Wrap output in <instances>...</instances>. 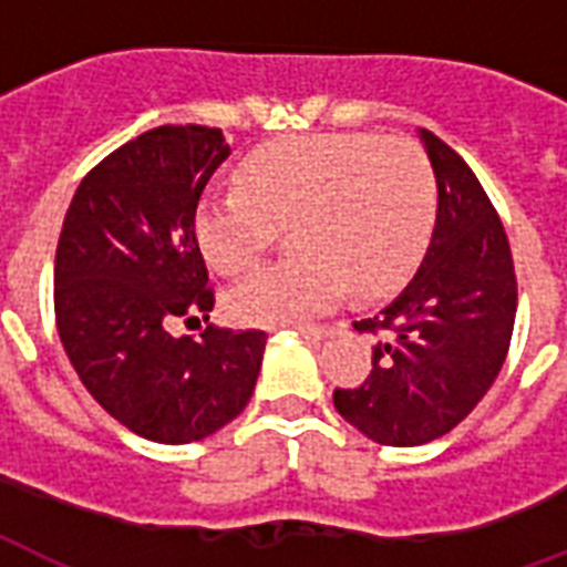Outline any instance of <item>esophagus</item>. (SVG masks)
<instances>
[{"mask_svg":"<svg viewBox=\"0 0 567 567\" xmlns=\"http://www.w3.org/2000/svg\"><path fill=\"white\" fill-rule=\"evenodd\" d=\"M297 332H300V336L315 338V341H318V338L327 336V327H323V323H300V327H297Z\"/></svg>","mask_w":567,"mask_h":567,"instance_id":"1","label":"esophagus"}]
</instances>
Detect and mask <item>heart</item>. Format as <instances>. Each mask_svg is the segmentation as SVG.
Listing matches in <instances>:
<instances>
[{
	"instance_id": "b5f03b06",
	"label": "heart",
	"mask_w": 567,
	"mask_h": 567,
	"mask_svg": "<svg viewBox=\"0 0 567 567\" xmlns=\"http://www.w3.org/2000/svg\"><path fill=\"white\" fill-rule=\"evenodd\" d=\"M435 217L432 164L412 137L320 132L261 146L238 188H214L196 208L205 261L226 276L258 265L291 226L297 256L258 267L226 297L240 323L279 327L332 309L353 285L394 288L421 258Z\"/></svg>"
}]
</instances>
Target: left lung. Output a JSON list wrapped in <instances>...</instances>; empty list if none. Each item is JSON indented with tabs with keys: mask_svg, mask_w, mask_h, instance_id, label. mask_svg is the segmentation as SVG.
Masks as SVG:
<instances>
[{
	"mask_svg": "<svg viewBox=\"0 0 567 567\" xmlns=\"http://www.w3.org/2000/svg\"><path fill=\"white\" fill-rule=\"evenodd\" d=\"M421 137L439 182L430 249L394 302L355 320L377 338L373 368L332 394L344 421L388 447L441 439L474 412L506 362L518 309L501 214L453 146Z\"/></svg>",
	"mask_w": 567,
	"mask_h": 567,
	"instance_id": "8db88e82",
	"label": "left lung"
}]
</instances>
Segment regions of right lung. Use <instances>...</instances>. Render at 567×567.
<instances>
[{
  "label": "right lung",
  "instance_id": "1",
  "mask_svg": "<svg viewBox=\"0 0 567 567\" xmlns=\"http://www.w3.org/2000/svg\"><path fill=\"white\" fill-rule=\"evenodd\" d=\"M226 155L220 128H150L84 176L58 238L55 327L75 373L114 421L162 444L238 417L261 371V329L171 332L214 309L194 220Z\"/></svg>",
  "mask_w": 567,
  "mask_h": 567
}]
</instances>
